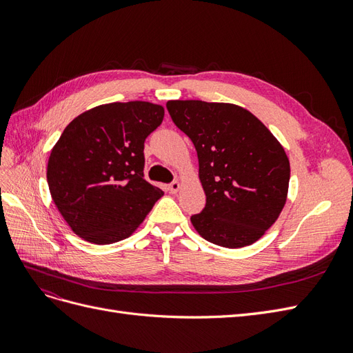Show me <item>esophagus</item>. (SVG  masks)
Here are the masks:
<instances>
[{"label":"esophagus","mask_w":353,"mask_h":353,"mask_svg":"<svg viewBox=\"0 0 353 353\" xmlns=\"http://www.w3.org/2000/svg\"><path fill=\"white\" fill-rule=\"evenodd\" d=\"M179 183H178V181H174V183H170L169 184V191H170V193H172V194H175V193H178V191H179Z\"/></svg>","instance_id":"esophagus-1"}]
</instances>
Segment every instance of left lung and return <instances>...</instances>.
I'll return each mask as SVG.
<instances>
[{
    "mask_svg": "<svg viewBox=\"0 0 353 353\" xmlns=\"http://www.w3.org/2000/svg\"><path fill=\"white\" fill-rule=\"evenodd\" d=\"M166 108L199 157L206 206L191 216L196 231L228 249L258 241L287 200L290 162L283 145L236 104L170 100Z\"/></svg>",
    "mask_w": 353,
    "mask_h": 353,
    "instance_id": "8db88e82",
    "label": "left lung"
}]
</instances>
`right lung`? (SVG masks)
Masks as SVG:
<instances>
[{
    "mask_svg": "<svg viewBox=\"0 0 353 353\" xmlns=\"http://www.w3.org/2000/svg\"><path fill=\"white\" fill-rule=\"evenodd\" d=\"M162 105L101 104L65 128L47 181L72 231L95 244L121 241L140 227L163 191L144 179V141L162 123Z\"/></svg>",
    "mask_w": 353,
    "mask_h": 353,
    "instance_id": "1",
    "label": "right lung"
}]
</instances>
